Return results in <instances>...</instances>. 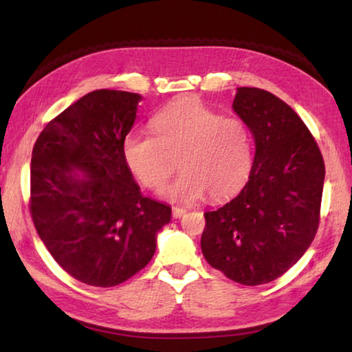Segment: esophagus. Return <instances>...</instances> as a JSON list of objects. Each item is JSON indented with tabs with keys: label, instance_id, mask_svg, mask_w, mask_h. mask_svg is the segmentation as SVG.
Wrapping results in <instances>:
<instances>
[{
	"label": "esophagus",
	"instance_id": "esophagus-1",
	"mask_svg": "<svg viewBox=\"0 0 352 352\" xmlns=\"http://www.w3.org/2000/svg\"><path fill=\"white\" fill-rule=\"evenodd\" d=\"M184 214H186V210H184V208H177V206L172 208V217L174 219H180L182 216H184Z\"/></svg>",
	"mask_w": 352,
	"mask_h": 352
}]
</instances>
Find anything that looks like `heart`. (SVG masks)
Instances as JSON below:
<instances>
[{
  "label": "heart",
  "mask_w": 352,
  "mask_h": 352,
  "mask_svg": "<svg viewBox=\"0 0 352 352\" xmlns=\"http://www.w3.org/2000/svg\"><path fill=\"white\" fill-rule=\"evenodd\" d=\"M152 135L130 132L122 141L127 168L142 186L188 204L205 194L212 200L239 192L253 166V138L241 118L222 116L195 98L174 100L151 119Z\"/></svg>",
  "instance_id": "heart-1"
}]
</instances>
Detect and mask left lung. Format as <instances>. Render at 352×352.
Segmentation results:
<instances>
[{"label": "left lung", "mask_w": 352, "mask_h": 352, "mask_svg": "<svg viewBox=\"0 0 352 352\" xmlns=\"http://www.w3.org/2000/svg\"><path fill=\"white\" fill-rule=\"evenodd\" d=\"M233 109L254 136L252 172L237 197L204 214L200 245L226 278L259 285L295 265L317 234L324 162L306 124L275 94L241 87Z\"/></svg>", "instance_id": "8db88e82"}]
</instances>
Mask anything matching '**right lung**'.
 Wrapping results in <instances>:
<instances>
[{"instance_id":"1","label":"right lung","mask_w":352,"mask_h":352,"mask_svg":"<svg viewBox=\"0 0 352 352\" xmlns=\"http://www.w3.org/2000/svg\"><path fill=\"white\" fill-rule=\"evenodd\" d=\"M141 96L96 90L46 124L29 211L47 252L83 284L113 287L151 262L170 208L141 194L122 157Z\"/></svg>"}]
</instances>
